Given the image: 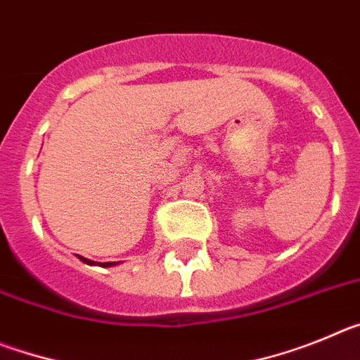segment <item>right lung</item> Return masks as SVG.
<instances>
[{"instance_id": "add662e5", "label": "right lung", "mask_w": 360, "mask_h": 360, "mask_svg": "<svg viewBox=\"0 0 360 360\" xmlns=\"http://www.w3.org/2000/svg\"><path fill=\"white\" fill-rule=\"evenodd\" d=\"M77 257H79V259H81L82 263H88V265H101V266H113V265H117L115 262H113V263H111V262H108V263H95V262H91V259H86V257L79 256V254H77Z\"/></svg>"}]
</instances>
